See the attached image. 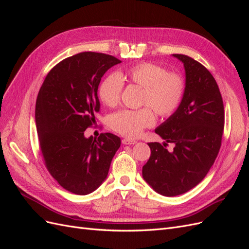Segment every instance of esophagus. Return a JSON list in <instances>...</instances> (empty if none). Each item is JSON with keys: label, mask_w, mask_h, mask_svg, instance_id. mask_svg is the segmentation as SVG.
<instances>
[{"label": "esophagus", "mask_w": 249, "mask_h": 249, "mask_svg": "<svg viewBox=\"0 0 249 249\" xmlns=\"http://www.w3.org/2000/svg\"><path fill=\"white\" fill-rule=\"evenodd\" d=\"M137 141L134 140V139H130V138H124L123 139V143L125 145H131V144H135Z\"/></svg>", "instance_id": "esophagus-1"}]
</instances>
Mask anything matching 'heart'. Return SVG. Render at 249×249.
<instances>
[{
  "mask_svg": "<svg viewBox=\"0 0 249 249\" xmlns=\"http://www.w3.org/2000/svg\"><path fill=\"white\" fill-rule=\"evenodd\" d=\"M124 81L142 88L138 110H120L109 118L113 131L125 137L139 136L143 129L152 126L154 111L158 116L167 118L175 114L183 102L186 82L179 72L168 71L165 67L150 62L135 64L123 72L111 73L99 87V97L107 107H115L120 101Z\"/></svg>",
  "mask_w": 249,
  "mask_h": 249,
  "instance_id": "heart-1",
  "label": "heart"
}]
</instances>
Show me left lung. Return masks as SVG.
Wrapping results in <instances>:
<instances>
[{
    "label": "left lung",
    "instance_id": "1",
    "mask_svg": "<svg viewBox=\"0 0 249 249\" xmlns=\"http://www.w3.org/2000/svg\"><path fill=\"white\" fill-rule=\"evenodd\" d=\"M184 63L186 91L182 104L155 130L165 142L147 143L150 157L142 177L164 196L189 191L205 178L221 146L224 108L219 87L205 66L193 58L173 55ZM173 142L168 152L166 146Z\"/></svg>",
    "mask_w": 249,
    "mask_h": 249
}]
</instances>
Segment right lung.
Wrapping results in <instances>:
<instances>
[{"instance_id":"obj_1","label":"right lung","mask_w":249,"mask_h":249,"mask_svg":"<svg viewBox=\"0 0 249 249\" xmlns=\"http://www.w3.org/2000/svg\"><path fill=\"white\" fill-rule=\"evenodd\" d=\"M120 62L103 53H79L53 67L37 95L35 122L44 164L71 193L86 195L97 189L120 146V138L111 133L84 136L100 112L101 79Z\"/></svg>"}]
</instances>
